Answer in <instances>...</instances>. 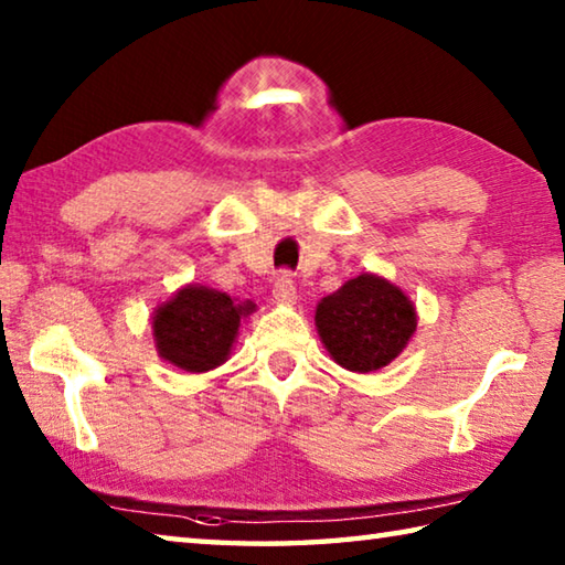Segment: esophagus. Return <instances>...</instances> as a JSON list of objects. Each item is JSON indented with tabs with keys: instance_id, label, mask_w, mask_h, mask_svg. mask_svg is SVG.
<instances>
[{
	"instance_id": "esophagus-1",
	"label": "esophagus",
	"mask_w": 565,
	"mask_h": 565,
	"mask_svg": "<svg viewBox=\"0 0 565 565\" xmlns=\"http://www.w3.org/2000/svg\"><path fill=\"white\" fill-rule=\"evenodd\" d=\"M273 295L275 300L280 302H295L298 300V290H295V280L288 270H282L280 275L275 277V285H273Z\"/></svg>"
}]
</instances>
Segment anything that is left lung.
<instances>
[{
	"instance_id": "obj_1",
	"label": "left lung",
	"mask_w": 565,
	"mask_h": 565,
	"mask_svg": "<svg viewBox=\"0 0 565 565\" xmlns=\"http://www.w3.org/2000/svg\"><path fill=\"white\" fill-rule=\"evenodd\" d=\"M315 322L334 362L352 372H372L407 348L417 330V312L392 282L360 275L322 298Z\"/></svg>"
}]
</instances>
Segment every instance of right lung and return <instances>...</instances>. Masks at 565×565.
<instances>
[{"label":"right lung","instance_id":"obj_1","mask_svg":"<svg viewBox=\"0 0 565 565\" xmlns=\"http://www.w3.org/2000/svg\"><path fill=\"white\" fill-rule=\"evenodd\" d=\"M241 315V305L225 292L188 285L171 302L158 308L153 318L156 348L175 367L207 372L227 360Z\"/></svg>","mask_w":565,"mask_h":565}]
</instances>
